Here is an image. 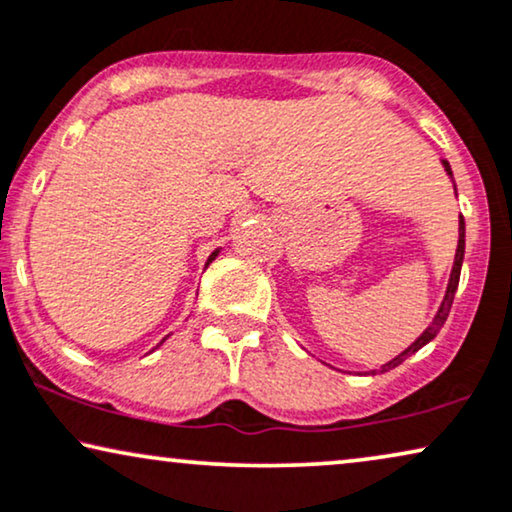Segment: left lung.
I'll return each instance as SVG.
<instances>
[{
  "label": "left lung",
  "mask_w": 512,
  "mask_h": 512,
  "mask_svg": "<svg viewBox=\"0 0 512 512\" xmlns=\"http://www.w3.org/2000/svg\"><path fill=\"white\" fill-rule=\"evenodd\" d=\"M442 166H445V173L452 177V182H454V175H452V168H449V163L442 159ZM454 189H456V185H454ZM463 252H466V222H463V217H459V245H456V255H454V267H452V274H449V283H447V290H445V297H442V302H440V309H438V313H435V318H433V323L426 327L424 332H421V335L414 339V342L407 346V349L403 351V353H398V356H395L393 360H388L386 365H381V370H372V374H377V372H388V370H393V367H398L400 363H405L407 358L412 356V353H417L421 346H426L428 342H433L435 339V335H438L440 332V327L445 325V320H447V316H449V309H452V302H454V292H456V288H459V276H461V264H463Z\"/></svg>",
  "instance_id": "obj_1"
}]
</instances>
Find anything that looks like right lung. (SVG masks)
I'll return each instance as SVG.
<instances>
[{
    "label": "right lung",
    "instance_id": "right-lung-1",
    "mask_svg": "<svg viewBox=\"0 0 512 512\" xmlns=\"http://www.w3.org/2000/svg\"><path fill=\"white\" fill-rule=\"evenodd\" d=\"M217 252H220V250H215V252H213V255H210V257H208V262H210V260H215V257H217Z\"/></svg>",
    "mask_w": 512,
    "mask_h": 512
}]
</instances>
